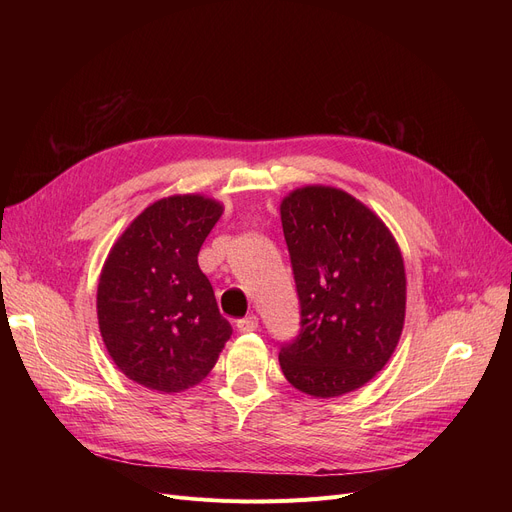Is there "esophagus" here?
<instances>
[{"instance_id":"1","label":"esophagus","mask_w":512,"mask_h":512,"mask_svg":"<svg viewBox=\"0 0 512 512\" xmlns=\"http://www.w3.org/2000/svg\"><path fill=\"white\" fill-rule=\"evenodd\" d=\"M257 326H259L257 315H247V317H242V319L236 321L238 332H253V330H257Z\"/></svg>"}]
</instances>
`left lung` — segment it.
I'll return each mask as SVG.
<instances>
[{"label": "left lung", "mask_w": 512, "mask_h": 512, "mask_svg": "<svg viewBox=\"0 0 512 512\" xmlns=\"http://www.w3.org/2000/svg\"><path fill=\"white\" fill-rule=\"evenodd\" d=\"M280 213L301 305V330L280 346V367L315 398L353 392L382 371L405 324L398 245L378 215L332 186L299 188Z\"/></svg>", "instance_id": "8db88e82"}]
</instances>
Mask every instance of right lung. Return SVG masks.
I'll return each mask as SVG.
<instances>
[{
	"mask_svg": "<svg viewBox=\"0 0 512 512\" xmlns=\"http://www.w3.org/2000/svg\"><path fill=\"white\" fill-rule=\"evenodd\" d=\"M222 205L201 195L149 205L107 255L97 288L99 330L118 369L145 388L199 384L232 334L197 255Z\"/></svg>",
	"mask_w": 512,
	"mask_h": 512,
	"instance_id": "obj_1",
	"label": "right lung"
}]
</instances>
